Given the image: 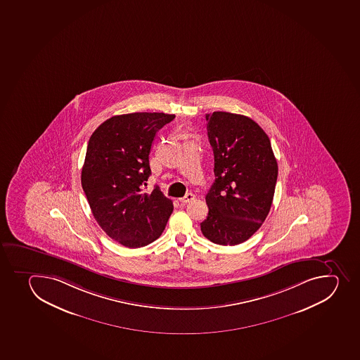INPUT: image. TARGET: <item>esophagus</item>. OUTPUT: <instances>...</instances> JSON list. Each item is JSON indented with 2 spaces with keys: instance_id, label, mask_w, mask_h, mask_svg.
<instances>
[{
  "instance_id": "esophagus-1",
  "label": "esophagus",
  "mask_w": 360,
  "mask_h": 360,
  "mask_svg": "<svg viewBox=\"0 0 360 360\" xmlns=\"http://www.w3.org/2000/svg\"><path fill=\"white\" fill-rule=\"evenodd\" d=\"M195 198V195H193V193H186V195H185L183 198H181V202H185V204H186V202H192V200H193Z\"/></svg>"
}]
</instances>
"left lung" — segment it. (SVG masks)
Returning <instances> with one entry per match:
<instances>
[{
	"label": "left lung",
	"instance_id": "left-lung-1",
	"mask_svg": "<svg viewBox=\"0 0 360 360\" xmlns=\"http://www.w3.org/2000/svg\"><path fill=\"white\" fill-rule=\"evenodd\" d=\"M216 181L206 195L205 238L224 246L250 239L271 210L278 162L271 140L250 117L227 112L206 114Z\"/></svg>",
	"mask_w": 360,
	"mask_h": 360
}]
</instances>
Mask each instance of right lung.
<instances>
[{"label":"right lung","instance_id":"right-lung-1","mask_svg":"<svg viewBox=\"0 0 360 360\" xmlns=\"http://www.w3.org/2000/svg\"><path fill=\"white\" fill-rule=\"evenodd\" d=\"M174 114L115 115L91 135L82 185L96 223L128 247L147 246L160 238L172 213V200L158 186L144 192L151 175L149 154L156 133Z\"/></svg>","mask_w":360,"mask_h":360}]
</instances>
